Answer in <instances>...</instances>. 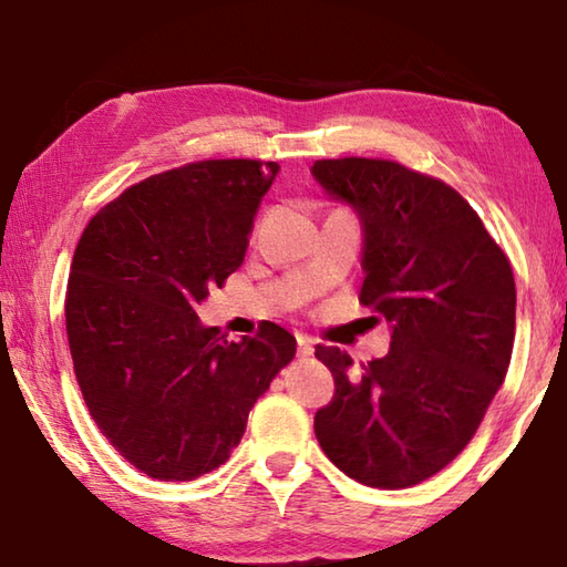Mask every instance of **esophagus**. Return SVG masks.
Wrapping results in <instances>:
<instances>
[{
  "label": "esophagus",
  "instance_id": "1",
  "mask_svg": "<svg viewBox=\"0 0 567 567\" xmlns=\"http://www.w3.org/2000/svg\"><path fill=\"white\" fill-rule=\"evenodd\" d=\"M297 352H300L302 358H310L315 352V342L307 338V334H297Z\"/></svg>",
  "mask_w": 567,
  "mask_h": 567
}]
</instances>
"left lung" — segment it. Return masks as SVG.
Masks as SVG:
<instances>
[{"instance_id":"8db88e82","label":"left lung","mask_w":567,"mask_h":567,"mask_svg":"<svg viewBox=\"0 0 567 567\" xmlns=\"http://www.w3.org/2000/svg\"><path fill=\"white\" fill-rule=\"evenodd\" d=\"M312 175L360 215V302L392 324L390 352L358 372L344 350L315 348L334 380L315 435L348 477L400 491L463 453L503 385L515 340L513 267L443 179L372 157L318 159Z\"/></svg>"}]
</instances>
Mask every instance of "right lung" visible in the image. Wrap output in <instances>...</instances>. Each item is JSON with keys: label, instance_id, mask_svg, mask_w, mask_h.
I'll return each instance as SVG.
<instances>
[{"label": "right lung", "instance_id": "obj_1", "mask_svg": "<svg viewBox=\"0 0 567 567\" xmlns=\"http://www.w3.org/2000/svg\"><path fill=\"white\" fill-rule=\"evenodd\" d=\"M275 162L159 172L94 215L76 243L64 318L76 385L140 473L185 483L227 463L297 342L275 322L227 342L197 305L245 260Z\"/></svg>", "mask_w": 567, "mask_h": 567}]
</instances>
